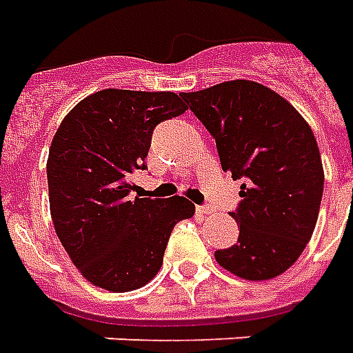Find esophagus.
Segmentation results:
<instances>
[{
	"label": "esophagus",
	"mask_w": 353,
	"mask_h": 353,
	"mask_svg": "<svg viewBox=\"0 0 353 353\" xmlns=\"http://www.w3.org/2000/svg\"><path fill=\"white\" fill-rule=\"evenodd\" d=\"M196 211L203 216H208V215H211V213H213V210H211L210 205H196Z\"/></svg>",
	"instance_id": "1"
}]
</instances>
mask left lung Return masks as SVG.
<instances>
[{
	"instance_id": "1",
	"label": "left lung",
	"mask_w": 353,
	"mask_h": 353,
	"mask_svg": "<svg viewBox=\"0 0 353 353\" xmlns=\"http://www.w3.org/2000/svg\"><path fill=\"white\" fill-rule=\"evenodd\" d=\"M181 97L215 138L224 172L245 179L232 211L239 237L215 260L247 281L279 276L301 256L318 221L323 168L312 129L286 99L250 80Z\"/></svg>"
}]
</instances>
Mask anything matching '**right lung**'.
<instances>
[{"label": "right lung", "mask_w": 353, "mask_h": 353, "mask_svg": "<svg viewBox=\"0 0 353 353\" xmlns=\"http://www.w3.org/2000/svg\"><path fill=\"white\" fill-rule=\"evenodd\" d=\"M185 110L172 91H97L65 116L52 140L46 176L54 228L99 288L129 292L150 283L174 226L194 215L183 196L129 198L130 174L145 170L153 129Z\"/></svg>", "instance_id": "right-lung-1"}]
</instances>
